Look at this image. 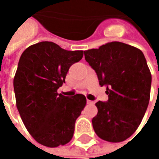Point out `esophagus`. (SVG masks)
<instances>
[{
    "label": "esophagus",
    "mask_w": 159,
    "mask_h": 159,
    "mask_svg": "<svg viewBox=\"0 0 159 159\" xmlns=\"http://www.w3.org/2000/svg\"><path fill=\"white\" fill-rule=\"evenodd\" d=\"M87 104H93V103H94V102H92V101H90V100H88V99L87 100Z\"/></svg>",
    "instance_id": "obj_1"
}]
</instances>
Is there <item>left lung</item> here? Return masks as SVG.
Masks as SVG:
<instances>
[{"instance_id":"8db88e82","label":"left lung","mask_w":159,"mask_h":159,"mask_svg":"<svg viewBox=\"0 0 159 159\" xmlns=\"http://www.w3.org/2000/svg\"><path fill=\"white\" fill-rule=\"evenodd\" d=\"M84 55L109 97L106 102L96 103L95 132L108 142L125 140L140 125L150 98L152 76L144 55L140 49L117 41L84 51Z\"/></svg>"}]
</instances>
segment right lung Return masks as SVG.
Segmentation results:
<instances>
[{
	"mask_svg": "<svg viewBox=\"0 0 159 159\" xmlns=\"http://www.w3.org/2000/svg\"><path fill=\"white\" fill-rule=\"evenodd\" d=\"M83 51H67L43 41L21 54L14 77L16 106L24 125L39 143L55 148L72 139L75 122L87 104L82 94L70 98L57 93L69 67Z\"/></svg>",
	"mask_w": 159,
	"mask_h": 159,
	"instance_id": "add662e5",
	"label": "right lung"
}]
</instances>
